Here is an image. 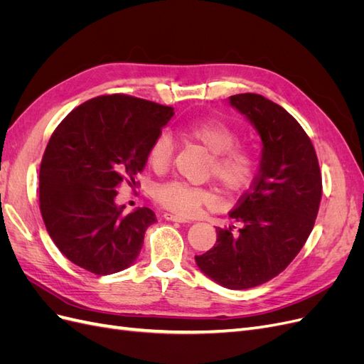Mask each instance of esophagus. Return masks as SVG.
<instances>
[{
  "label": "esophagus",
  "instance_id": "obj_1",
  "mask_svg": "<svg viewBox=\"0 0 364 364\" xmlns=\"http://www.w3.org/2000/svg\"><path fill=\"white\" fill-rule=\"evenodd\" d=\"M164 218L168 220V222H178V223H190L188 218H185L182 215H178V214H171V213H165L164 214Z\"/></svg>",
  "mask_w": 364,
  "mask_h": 364
}]
</instances>
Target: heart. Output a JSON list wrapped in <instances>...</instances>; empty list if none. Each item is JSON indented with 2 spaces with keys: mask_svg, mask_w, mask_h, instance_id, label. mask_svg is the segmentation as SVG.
Segmentation results:
<instances>
[{
  "mask_svg": "<svg viewBox=\"0 0 364 364\" xmlns=\"http://www.w3.org/2000/svg\"><path fill=\"white\" fill-rule=\"evenodd\" d=\"M181 135L203 147L209 155L206 174L214 176L222 190L232 196L243 191L255 174L257 158L247 146L237 144L238 132L217 118L197 119L181 127ZM173 159V142L167 134L158 135L149 149L147 162L156 173L167 171ZM155 199L164 208L182 215H191L197 209L215 200L209 186H197L182 181L161 185Z\"/></svg>",
  "mask_w": 364,
  "mask_h": 364,
  "instance_id": "obj_1",
  "label": "heart"
}]
</instances>
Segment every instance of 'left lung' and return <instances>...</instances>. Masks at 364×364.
<instances>
[{
	"mask_svg": "<svg viewBox=\"0 0 364 364\" xmlns=\"http://www.w3.org/2000/svg\"><path fill=\"white\" fill-rule=\"evenodd\" d=\"M262 141L259 171L213 249L197 255L206 277L230 290L261 285L285 270L311 234L322 199V174L311 139L279 105L259 94L229 97Z\"/></svg>",
	"mask_w": 364,
	"mask_h": 364,
	"instance_id": "1",
	"label": "left lung"
}]
</instances>
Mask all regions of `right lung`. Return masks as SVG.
Returning <instances> with one entry per match:
<instances>
[{
	"label": "right lung",
	"instance_id": "add662e5",
	"mask_svg": "<svg viewBox=\"0 0 364 364\" xmlns=\"http://www.w3.org/2000/svg\"><path fill=\"white\" fill-rule=\"evenodd\" d=\"M174 115L171 106L126 94L91 98L53 132L39 170V208L54 245L95 274L127 269L156 215L124 214L117 188L138 186L150 144Z\"/></svg>",
	"mask_w": 364,
	"mask_h": 364
}]
</instances>
